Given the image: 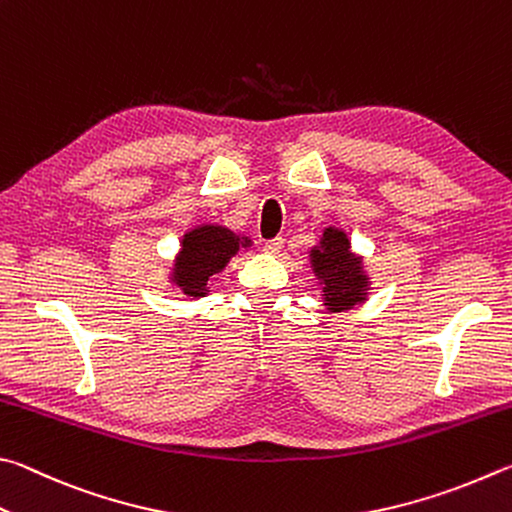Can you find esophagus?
Masks as SVG:
<instances>
[{
  "mask_svg": "<svg viewBox=\"0 0 512 512\" xmlns=\"http://www.w3.org/2000/svg\"><path fill=\"white\" fill-rule=\"evenodd\" d=\"M263 249L267 251V254L276 256V254H279V251L283 249V238H272V240H267L265 245H263Z\"/></svg>",
  "mask_w": 512,
  "mask_h": 512,
  "instance_id": "1",
  "label": "esophagus"
}]
</instances>
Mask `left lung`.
<instances>
[{
	"instance_id": "1",
	"label": "left lung",
	"mask_w": 512,
	"mask_h": 512,
	"mask_svg": "<svg viewBox=\"0 0 512 512\" xmlns=\"http://www.w3.org/2000/svg\"><path fill=\"white\" fill-rule=\"evenodd\" d=\"M308 256L328 312L353 310L369 299L371 276L364 267V256L351 249L344 229L330 224L321 231L319 242L310 247Z\"/></svg>"
}]
</instances>
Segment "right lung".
Segmentation results:
<instances>
[{
  "label": "right lung",
  "mask_w": 512,
  "mask_h": 512,
  "mask_svg": "<svg viewBox=\"0 0 512 512\" xmlns=\"http://www.w3.org/2000/svg\"><path fill=\"white\" fill-rule=\"evenodd\" d=\"M254 240L218 222H204L188 229L179 240V251L168 267V283L184 297L202 299L211 292L215 276L224 272L240 249H249Z\"/></svg>",
  "instance_id": "add662e5"
}]
</instances>
